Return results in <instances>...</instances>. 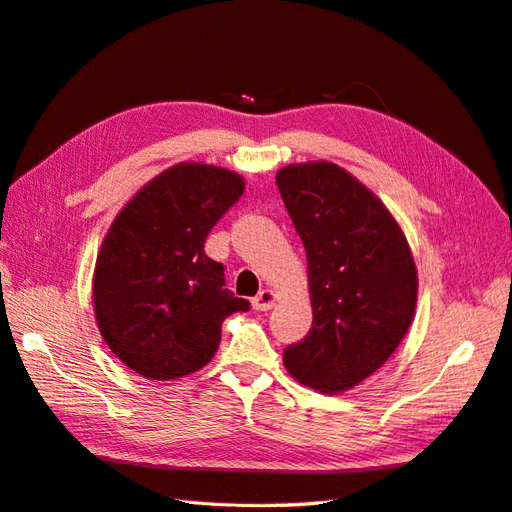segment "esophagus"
<instances>
[{"label": "esophagus", "mask_w": 512, "mask_h": 512, "mask_svg": "<svg viewBox=\"0 0 512 512\" xmlns=\"http://www.w3.org/2000/svg\"><path fill=\"white\" fill-rule=\"evenodd\" d=\"M275 303H277V294L273 290L265 288V290L258 292V297H254L252 307L256 309V312H267V309L275 307Z\"/></svg>", "instance_id": "obj_1"}]
</instances>
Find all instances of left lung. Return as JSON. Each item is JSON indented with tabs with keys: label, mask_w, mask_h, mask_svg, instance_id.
I'll return each mask as SVG.
<instances>
[{
	"label": "left lung",
	"mask_w": 512,
	"mask_h": 512,
	"mask_svg": "<svg viewBox=\"0 0 512 512\" xmlns=\"http://www.w3.org/2000/svg\"><path fill=\"white\" fill-rule=\"evenodd\" d=\"M275 183L307 256L312 329L284 350L288 374L342 393L378 371L408 333L418 275L382 200L333 162L288 164Z\"/></svg>",
	"instance_id": "1"
}]
</instances>
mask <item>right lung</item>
Masks as SVG:
<instances>
[{
    "instance_id": "right-lung-1",
    "label": "right lung",
    "mask_w": 512,
    "mask_h": 512,
    "mask_svg": "<svg viewBox=\"0 0 512 512\" xmlns=\"http://www.w3.org/2000/svg\"><path fill=\"white\" fill-rule=\"evenodd\" d=\"M245 190L228 168L181 162L145 183L108 228L94 271V312L106 346L147 380L203 369L222 322L250 303L224 282L205 239Z\"/></svg>"
}]
</instances>
